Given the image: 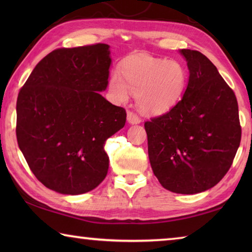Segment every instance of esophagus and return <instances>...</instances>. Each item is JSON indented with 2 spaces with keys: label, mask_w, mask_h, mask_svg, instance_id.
<instances>
[{
  "label": "esophagus",
  "mask_w": 252,
  "mask_h": 252,
  "mask_svg": "<svg viewBox=\"0 0 252 252\" xmlns=\"http://www.w3.org/2000/svg\"><path fill=\"white\" fill-rule=\"evenodd\" d=\"M126 120L130 123V125H139V123L141 122V119L136 116L135 113L131 112V111H129V112L126 113Z\"/></svg>",
  "instance_id": "1"
}]
</instances>
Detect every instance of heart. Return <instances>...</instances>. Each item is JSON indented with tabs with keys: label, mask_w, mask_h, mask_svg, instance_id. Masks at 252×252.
<instances>
[{
	"label": "heart",
	"mask_w": 252,
	"mask_h": 252,
	"mask_svg": "<svg viewBox=\"0 0 252 252\" xmlns=\"http://www.w3.org/2000/svg\"><path fill=\"white\" fill-rule=\"evenodd\" d=\"M120 73L122 78L117 72L110 76V95L122 103L129 99V91L135 93L139 110L148 116H162L173 109L188 83V73L181 63L146 54L126 59Z\"/></svg>",
	"instance_id": "heart-1"
}]
</instances>
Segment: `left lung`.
Instances as JSON below:
<instances>
[{
  "label": "left lung",
  "mask_w": 252,
  "mask_h": 252,
  "mask_svg": "<svg viewBox=\"0 0 252 252\" xmlns=\"http://www.w3.org/2000/svg\"><path fill=\"white\" fill-rule=\"evenodd\" d=\"M189 81L181 101L163 116L144 123L148 153L161 186L181 194L215 187L232 164L241 140L233 91L206 55L179 51Z\"/></svg>",
  "instance_id": "1"
}]
</instances>
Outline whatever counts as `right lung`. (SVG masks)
I'll list each match as a JSON object with an SVG mask.
<instances>
[{
  "label": "right lung",
  "mask_w": 252,
  "mask_h": 252,
  "mask_svg": "<svg viewBox=\"0 0 252 252\" xmlns=\"http://www.w3.org/2000/svg\"><path fill=\"white\" fill-rule=\"evenodd\" d=\"M112 63L108 44L59 49L34 67L16 102V139L37 180L82 194L104 180L105 141L126 125V110L104 99Z\"/></svg>",
  "instance_id": "right-lung-1"
}]
</instances>
